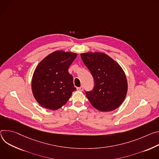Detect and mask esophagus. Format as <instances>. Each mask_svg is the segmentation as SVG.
<instances>
[{"label": "esophagus", "instance_id": "34e87169", "mask_svg": "<svg viewBox=\"0 0 159 159\" xmlns=\"http://www.w3.org/2000/svg\"><path fill=\"white\" fill-rule=\"evenodd\" d=\"M77 90H79V91H83V90H84L83 86H80V87H78V88H77Z\"/></svg>", "mask_w": 159, "mask_h": 159}]
</instances>
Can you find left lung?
I'll return each mask as SVG.
<instances>
[{
  "label": "left lung",
  "mask_w": 159,
  "mask_h": 159,
  "mask_svg": "<svg viewBox=\"0 0 159 159\" xmlns=\"http://www.w3.org/2000/svg\"><path fill=\"white\" fill-rule=\"evenodd\" d=\"M81 57L94 79L93 89L86 92L91 104L102 112L118 108L128 92L127 79L122 67L102 52L83 53L81 54Z\"/></svg>",
  "instance_id": "obj_1"
}]
</instances>
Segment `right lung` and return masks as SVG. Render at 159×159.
<instances>
[{
  "label": "right lung",
  "mask_w": 159,
  "mask_h": 159,
  "mask_svg": "<svg viewBox=\"0 0 159 159\" xmlns=\"http://www.w3.org/2000/svg\"><path fill=\"white\" fill-rule=\"evenodd\" d=\"M76 53L57 50L45 57L37 66L31 81L33 96L42 107L57 110L76 90L68 69Z\"/></svg>",
  "instance_id": "right-lung-1"
}]
</instances>
